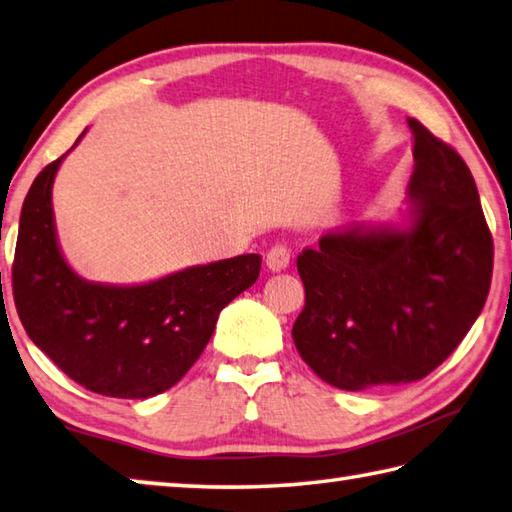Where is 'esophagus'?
<instances>
[{
  "label": "esophagus",
  "instance_id": "esophagus-1",
  "mask_svg": "<svg viewBox=\"0 0 512 512\" xmlns=\"http://www.w3.org/2000/svg\"><path fill=\"white\" fill-rule=\"evenodd\" d=\"M288 262H291V250H288L286 246L277 244V246H273L271 250H268V255H266V266H268V271H273V273L286 271V268H288Z\"/></svg>",
  "mask_w": 512,
  "mask_h": 512
}]
</instances>
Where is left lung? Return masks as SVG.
Instances as JSON below:
<instances>
[{"mask_svg":"<svg viewBox=\"0 0 512 512\" xmlns=\"http://www.w3.org/2000/svg\"><path fill=\"white\" fill-rule=\"evenodd\" d=\"M407 206L387 224L324 232L297 257L306 302L293 324L302 360L347 392L436 369L486 304L492 237L461 156L414 118Z\"/></svg>","mask_w":512,"mask_h":512,"instance_id":"obj_1","label":"left lung"}]
</instances>
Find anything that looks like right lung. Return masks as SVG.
<instances>
[{"instance_id": "obj_1", "label": "right lung", "mask_w": 512, "mask_h": 512, "mask_svg": "<svg viewBox=\"0 0 512 512\" xmlns=\"http://www.w3.org/2000/svg\"><path fill=\"white\" fill-rule=\"evenodd\" d=\"M64 156L37 174L24 199L13 264L17 313L33 345L89 392L156 396L188 374L224 306L257 282L262 257L219 259L141 284L85 280L55 230L53 183Z\"/></svg>"}]
</instances>
